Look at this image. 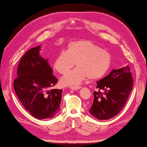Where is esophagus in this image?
Masks as SVG:
<instances>
[{
  "mask_svg": "<svg viewBox=\"0 0 147 147\" xmlns=\"http://www.w3.org/2000/svg\"><path fill=\"white\" fill-rule=\"evenodd\" d=\"M69 88L73 90H78L81 88L80 86H69Z\"/></svg>",
  "mask_w": 147,
  "mask_h": 147,
  "instance_id": "esophagus-1",
  "label": "esophagus"
}]
</instances>
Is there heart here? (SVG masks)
I'll list each match as a JSON object with an SVG mask.
<instances>
[{
  "instance_id": "1",
  "label": "heart",
  "mask_w": 147,
  "mask_h": 147,
  "mask_svg": "<svg viewBox=\"0 0 147 147\" xmlns=\"http://www.w3.org/2000/svg\"><path fill=\"white\" fill-rule=\"evenodd\" d=\"M74 69L61 79L63 85H76L88 78L90 80L101 78L107 73L111 64V55L98 45L88 40L70 42L66 51H61L56 57L53 67L64 74L75 65Z\"/></svg>"
}]
</instances>
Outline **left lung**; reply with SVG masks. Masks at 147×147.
<instances>
[{
  "mask_svg": "<svg viewBox=\"0 0 147 147\" xmlns=\"http://www.w3.org/2000/svg\"><path fill=\"white\" fill-rule=\"evenodd\" d=\"M96 84L99 91L93 93L94 99L90 113L99 120L115 117L124 107L132 90L133 80L129 67L112 70Z\"/></svg>",
  "mask_w": 147,
  "mask_h": 147,
  "instance_id": "1",
  "label": "left lung"
}]
</instances>
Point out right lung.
<instances>
[{"mask_svg": "<svg viewBox=\"0 0 147 147\" xmlns=\"http://www.w3.org/2000/svg\"><path fill=\"white\" fill-rule=\"evenodd\" d=\"M41 45L29 50L23 57L14 82L15 92L24 107L38 119L52 118L57 114L62 90L52 89L57 82L48 59L40 55Z\"/></svg>", "mask_w": 147, "mask_h": 147, "instance_id": "1", "label": "right lung"}]
</instances>
